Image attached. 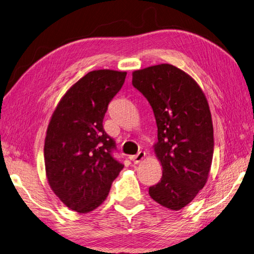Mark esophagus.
I'll return each instance as SVG.
<instances>
[{
	"instance_id": "1",
	"label": "esophagus",
	"mask_w": 254,
	"mask_h": 254,
	"mask_svg": "<svg viewBox=\"0 0 254 254\" xmlns=\"http://www.w3.org/2000/svg\"><path fill=\"white\" fill-rule=\"evenodd\" d=\"M145 155H146V153H145L144 151H139L137 154L132 155V157L129 158V159H131V160L133 161V163H134V164H138L139 162H140L142 159L145 158Z\"/></svg>"
}]
</instances>
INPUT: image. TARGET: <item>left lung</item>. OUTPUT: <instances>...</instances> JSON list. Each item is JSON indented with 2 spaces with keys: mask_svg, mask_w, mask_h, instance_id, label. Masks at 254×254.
Here are the masks:
<instances>
[{
  "mask_svg": "<svg viewBox=\"0 0 254 254\" xmlns=\"http://www.w3.org/2000/svg\"><path fill=\"white\" fill-rule=\"evenodd\" d=\"M132 84L152 107L158 127L154 150L163 173L149 195L179 210L203 189L213 155V127L203 91L184 70L160 64L133 73Z\"/></svg>",
  "mask_w": 254,
  "mask_h": 254,
  "instance_id": "left-lung-1",
  "label": "left lung"
}]
</instances>
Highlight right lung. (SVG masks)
Wrapping results in <instances>:
<instances>
[{"instance_id": "obj_1", "label": "right lung", "mask_w": 254, "mask_h": 254, "mask_svg": "<svg viewBox=\"0 0 254 254\" xmlns=\"http://www.w3.org/2000/svg\"><path fill=\"white\" fill-rule=\"evenodd\" d=\"M126 71H90L62 97L45 139L44 157L51 189L71 210L92 211L106 199L123 168L116 141L103 119L126 80Z\"/></svg>"}]
</instances>
